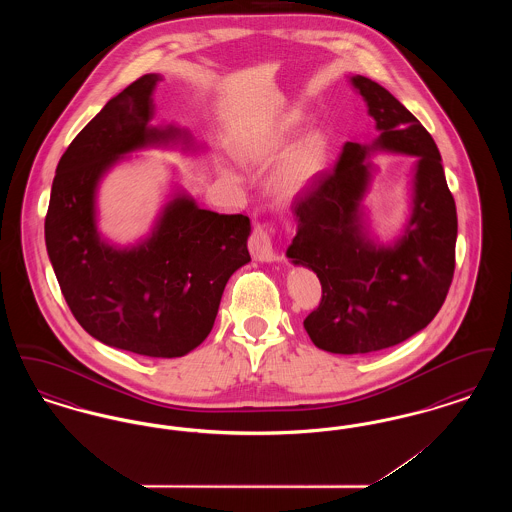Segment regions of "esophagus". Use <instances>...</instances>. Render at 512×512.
Wrapping results in <instances>:
<instances>
[{
	"label": "esophagus",
	"instance_id": "obj_1",
	"mask_svg": "<svg viewBox=\"0 0 512 512\" xmlns=\"http://www.w3.org/2000/svg\"><path fill=\"white\" fill-rule=\"evenodd\" d=\"M249 251L253 255V259L257 261H278V253L274 249V242H272V234L268 232L267 226L263 224H255L251 238H249Z\"/></svg>",
	"mask_w": 512,
	"mask_h": 512
}]
</instances>
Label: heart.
I'll list each match as a JSON object with an SVG mask.
<instances>
[{"label": "heart", "instance_id": "1", "mask_svg": "<svg viewBox=\"0 0 512 512\" xmlns=\"http://www.w3.org/2000/svg\"><path fill=\"white\" fill-rule=\"evenodd\" d=\"M299 128V117H288V121L263 144H249L244 147L247 159H261L268 149L284 144ZM330 161V140L322 130L309 132L268 178L270 192L278 199H293L309 190L324 174Z\"/></svg>", "mask_w": 512, "mask_h": 512}]
</instances>
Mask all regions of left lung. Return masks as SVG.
Instances as JSON below:
<instances>
[{"label": "left lung", "mask_w": 512, "mask_h": 512, "mask_svg": "<svg viewBox=\"0 0 512 512\" xmlns=\"http://www.w3.org/2000/svg\"><path fill=\"white\" fill-rule=\"evenodd\" d=\"M351 84L380 130L370 146L347 142L332 171L295 201L293 265L317 272L322 299L303 320L318 349L363 355L407 340L438 315L455 272L457 209L438 146L413 113L366 76ZM414 154V211L390 241L370 237L360 201L369 181L368 150Z\"/></svg>", "instance_id": "obj_1"}]
</instances>
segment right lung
Segmentation results:
<instances>
[{"mask_svg": "<svg viewBox=\"0 0 512 512\" xmlns=\"http://www.w3.org/2000/svg\"><path fill=\"white\" fill-rule=\"evenodd\" d=\"M159 74H144L109 99L63 153L49 197L46 247L78 324L96 340L144 357H182L205 340L228 278L251 261L245 215H220L174 197L130 242L96 224L99 180L124 153L188 134L151 126Z\"/></svg>", "mask_w": 512, "mask_h": 512, "instance_id": "1", "label": "right lung"}]
</instances>
